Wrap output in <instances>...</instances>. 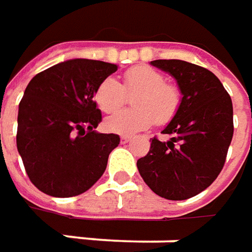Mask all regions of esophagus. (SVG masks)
I'll return each mask as SVG.
<instances>
[{
  "mask_svg": "<svg viewBox=\"0 0 252 252\" xmlns=\"http://www.w3.org/2000/svg\"><path fill=\"white\" fill-rule=\"evenodd\" d=\"M121 141L123 143V144H126V143H130L131 137H129V136H122Z\"/></svg>",
  "mask_w": 252,
  "mask_h": 252,
  "instance_id": "obj_1",
  "label": "esophagus"
}]
</instances>
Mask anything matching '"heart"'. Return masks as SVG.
<instances>
[{"mask_svg": "<svg viewBox=\"0 0 252 252\" xmlns=\"http://www.w3.org/2000/svg\"><path fill=\"white\" fill-rule=\"evenodd\" d=\"M134 95L136 108L116 112L105 121V127L119 134H133L149 129L154 123L167 125L178 113L182 96L177 85L165 83L157 70L140 65L123 74V85L116 78H105L95 91V102L105 113H112Z\"/></svg>", "mask_w": 252, "mask_h": 252, "instance_id": "1", "label": "heart"}]
</instances>
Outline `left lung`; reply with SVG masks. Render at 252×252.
Returning <instances> with one entry per match:
<instances>
[{
  "instance_id": "left-lung-1",
  "label": "left lung",
  "mask_w": 252,
  "mask_h": 252,
  "mask_svg": "<svg viewBox=\"0 0 252 252\" xmlns=\"http://www.w3.org/2000/svg\"><path fill=\"white\" fill-rule=\"evenodd\" d=\"M179 85L178 113L162 130L168 141L151 139L150 151L137 160L141 178L161 198L184 200L213 184L226 162L233 139V103L218 77L182 60H154Z\"/></svg>"
}]
</instances>
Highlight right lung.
<instances>
[{"instance_id": "right-lung-1", "label": "right lung", "mask_w": 252, "mask_h": 252, "mask_svg": "<svg viewBox=\"0 0 252 252\" xmlns=\"http://www.w3.org/2000/svg\"><path fill=\"white\" fill-rule=\"evenodd\" d=\"M116 64L74 59L36 74L19 102L16 147L31 182L56 198L77 196L106 169L121 137L94 130L102 122L94 95Z\"/></svg>"}]
</instances>
